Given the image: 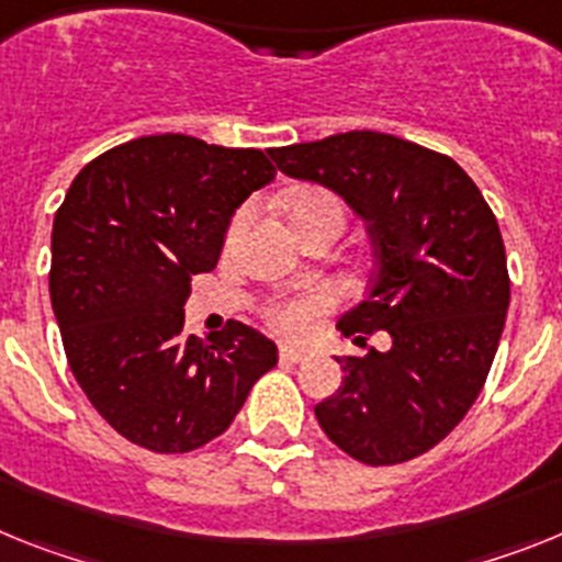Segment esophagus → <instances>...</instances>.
Returning a JSON list of instances; mask_svg holds the SVG:
<instances>
[{"label": "esophagus", "mask_w": 562, "mask_h": 562, "mask_svg": "<svg viewBox=\"0 0 562 562\" xmlns=\"http://www.w3.org/2000/svg\"><path fill=\"white\" fill-rule=\"evenodd\" d=\"M305 356H308V350L300 348V345H282V348H280L282 362H302Z\"/></svg>", "instance_id": "obj_1"}]
</instances>
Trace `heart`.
I'll return each instance as SVG.
<instances>
[{
  "mask_svg": "<svg viewBox=\"0 0 562 562\" xmlns=\"http://www.w3.org/2000/svg\"><path fill=\"white\" fill-rule=\"evenodd\" d=\"M322 206L339 209V203L325 192H300L291 198V217H296V214L302 212H311V209H322ZM334 302H336L334 291L319 288V291H311V294L296 296V300L274 302V305L268 308V322L288 336H308L311 330H314L316 316H319L322 311H328Z\"/></svg>",
  "mask_w": 562,
  "mask_h": 562,
  "instance_id": "b5f03b06",
  "label": "heart"
}]
</instances>
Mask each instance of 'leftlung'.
<instances>
[{
    "mask_svg": "<svg viewBox=\"0 0 562 562\" xmlns=\"http://www.w3.org/2000/svg\"><path fill=\"white\" fill-rule=\"evenodd\" d=\"M288 178L339 194L364 221L375 271L336 328L390 348L341 356L345 382L314 407L356 461L387 467L432 450L475 404L509 308L504 237L481 189L452 158L353 130L268 149Z\"/></svg>",
    "mask_w": 562,
    "mask_h": 562,
    "instance_id": "obj_1",
    "label": "left lung"
}]
</instances>
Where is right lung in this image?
Instances as JSON below:
<instances>
[{"label":"right lung","instance_id":"add662e5","mask_svg":"<svg viewBox=\"0 0 562 562\" xmlns=\"http://www.w3.org/2000/svg\"><path fill=\"white\" fill-rule=\"evenodd\" d=\"M260 149L192 135L126 140L76 175L53 221L50 302L76 382L106 424L153 452L226 432L277 345L228 322L183 330L194 274L221 260L243 200L271 183Z\"/></svg>","mask_w":562,"mask_h":562}]
</instances>
